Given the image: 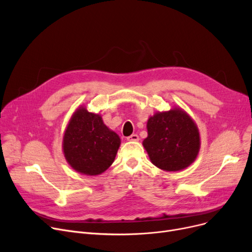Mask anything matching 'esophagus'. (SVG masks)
Here are the masks:
<instances>
[{"label": "esophagus", "instance_id": "34e87169", "mask_svg": "<svg viewBox=\"0 0 252 252\" xmlns=\"http://www.w3.org/2000/svg\"><path fill=\"white\" fill-rule=\"evenodd\" d=\"M127 141H134V142H137L139 141V136L137 134H134V135H130L129 137L126 138Z\"/></svg>", "mask_w": 252, "mask_h": 252}]
</instances>
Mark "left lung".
Listing matches in <instances>:
<instances>
[{
  "label": "left lung",
  "instance_id": "8db88e82",
  "mask_svg": "<svg viewBox=\"0 0 252 252\" xmlns=\"http://www.w3.org/2000/svg\"><path fill=\"white\" fill-rule=\"evenodd\" d=\"M147 129L143 146L155 166L176 171L196 159L200 148L199 131L186 112L176 108L155 113L148 119Z\"/></svg>",
  "mask_w": 252,
  "mask_h": 252
}]
</instances>
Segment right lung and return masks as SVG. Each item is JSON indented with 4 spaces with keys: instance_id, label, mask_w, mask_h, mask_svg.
Listing matches in <instances>:
<instances>
[{
    "instance_id": "1",
    "label": "right lung",
    "mask_w": 252,
    "mask_h": 252,
    "mask_svg": "<svg viewBox=\"0 0 252 252\" xmlns=\"http://www.w3.org/2000/svg\"><path fill=\"white\" fill-rule=\"evenodd\" d=\"M119 145L121 139L104 125L100 115L79 108L65 130L63 152L78 173L96 176L112 164Z\"/></svg>"
}]
</instances>
